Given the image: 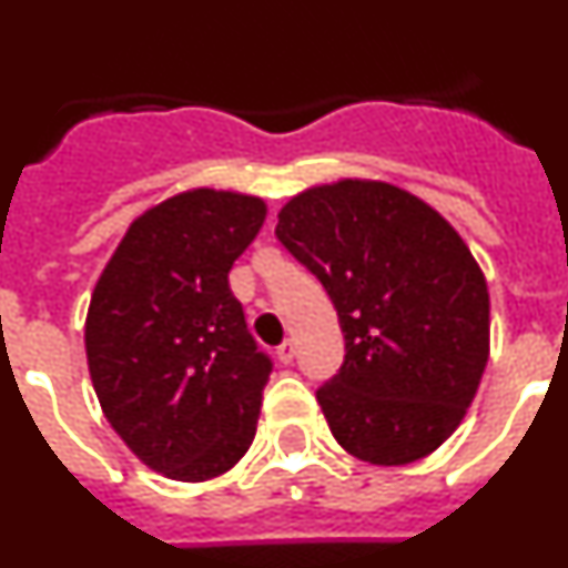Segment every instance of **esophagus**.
I'll use <instances>...</instances> for the list:
<instances>
[{
  "label": "esophagus",
  "instance_id": "esophagus-1",
  "mask_svg": "<svg viewBox=\"0 0 568 568\" xmlns=\"http://www.w3.org/2000/svg\"><path fill=\"white\" fill-rule=\"evenodd\" d=\"M278 358H281V364H293V358H295V341L293 338H287L284 344L278 346Z\"/></svg>",
  "mask_w": 568,
  "mask_h": 568
}]
</instances>
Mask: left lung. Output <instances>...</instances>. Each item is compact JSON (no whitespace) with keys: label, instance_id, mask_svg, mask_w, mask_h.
I'll list each match as a JSON object with an SVG mask.
<instances>
[{"label":"left lung","instance_id":"8db88e82","mask_svg":"<svg viewBox=\"0 0 568 568\" xmlns=\"http://www.w3.org/2000/svg\"><path fill=\"white\" fill-rule=\"evenodd\" d=\"M275 235L338 310L344 364L315 393L335 440L378 466L435 453L489 361V290L464 239L418 195L364 179L293 195Z\"/></svg>","mask_w":568,"mask_h":568}]
</instances>
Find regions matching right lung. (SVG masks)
Masks as SVG:
<instances>
[{
    "label": "right lung",
    "instance_id": "right-lung-1",
    "mask_svg": "<svg viewBox=\"0 0 568 568\" xmlns=\"http://www.w3.org/2000/svg\"><path fill=\"white\" fill-rule=\"evenodd\" d=\"M264 219L255 195H173L130 224L90 298L84 349L104 418L173 480L233 469L255 438L273 361L227 275Z\"/></svg>",
    "mask_w": 568,
    "mask_h": 568
}]
</instances>
